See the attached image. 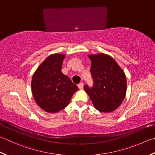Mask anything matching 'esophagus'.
<instances>
[{
  "label": "esophagus",
  "instance_id": "obj_1",
  "mask_svg": "<svg viewBox=\"0 0 155 155\" xmlns=\"http://www.w3.org/2000/svg\"><path fill=\"white\" fill-rule=\"evenodd\" d=\"M83 86H84L83 83H80L79 84H78V88H79V89H83Z\"/></svg>",
  "mask_w": 155,
  "mask_h": 155
}]
</instances>
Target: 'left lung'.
Here are the masks:
<instances>
[{
    "label": "left lung",
    "mask_w": 155,
    "mask_h": 155,
    "mask_svg": "<svg viewBox=\"0 0 155 155\" xmlns=\"http://www.w3.org/2000/svg\"><path fill=\"white\" fill-rule=\"evenodd\" d=\"M89 58L91 60L93 86L89 87L85 84L84 91L96 110L104 113L116 110L126 96L125 73L113 58L107 54L89 55Z\"/></svg>",
    "instance_id": "8db88e82"
}]
</instances>
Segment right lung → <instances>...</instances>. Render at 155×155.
Listing matches in <instances>:
<instances>
[{"label":"right lung","instance_id":"1","mask_svg":"<svg viewBox=\"0 0 155 155\" xmlns=\"http://www.w3.org/2000/svg\"><path fill=\"white\" fill-rule=\"evenodd\" d=\"M64 58V54H51L39 66L33 76V97L39 107L48 113H56L65 108L78 89L61 72Z\"/></svg>","mask_w":155,"mask_h":155}]
</instances>
